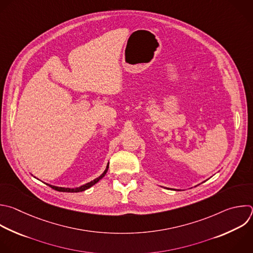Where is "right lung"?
<instances>
[{
  "instance_id": "right-lung-1",
  "label": "right lung",
  "mask_w": 253,
  "mask_h": 253,
  "mask_svg": "<svg viewBox=\"0 0 253 253\" xmlns=\"http://www.w3.org/2000/svg\"><path fill=\"white\" fill-rule=\"evenodd\" d=\"M108 168H109V163H108V165H107V167H106V169H105L104 173H103L100 177H98L97 179L93 180L92 182L87 183V184L83 185V186H81V187H79V188L69 189V188H60V187H55V186H51V185H48V186H49L51 189H53V190H55V191H58V192H64V193H79V192H82V191H85V190L89 189L90 187H92L93 185H95L97 182H99V180H101V179L105 176V174L107 173V171H108Z\"/></svg>"
}]
</instances>
